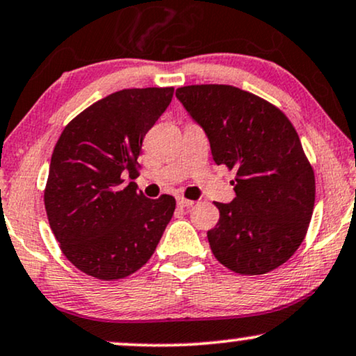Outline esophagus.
I'll return each mask as SVG.
<instances>
[{
    "instance_id": "1",
    "label": "esophagus",
    "mask_w": 356,
    "mask_h": 356,
    "mask_svg": "<svg viewBox=\"0 0 356 356\" xmlns=\"http://www.w3.org/2000/svg\"><path fill=\"white\" fill-rule=\"evenodd\" d=\"M193 200H188V198H184V197H177V205L181 208H191L193 205Z\"/></svg>"
}]
</instances>
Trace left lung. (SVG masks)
<instances>
[{
	"instance_id": "1",
	"label": "left lung",
	"mask_w": 356,
	"mask_h": 356,
	"mask_svg": "<svg viewBox=\"0 0 356 356\" xmlns=\"http://www.w3.org/2000/svg\"><path fill=\"white\" fill-rule=\"evenodd\" d=\"M210 140L215 163L234 170L236 197L207 233L218 262L239 275H264L286 262L306 238L316 177L300 136L280 108L227 84L175 91Z\"/></svg>"
}]
</instances>
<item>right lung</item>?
I'll return each mask as SVG.
<instances>
[{
	"instance_id": "right-lung-1",
	"label": "right lung",
	"mask_w": 356,
	"mask_h": 356,
	"mask_svg": "<svg viewBox=\"0 0 356 356\" xmlns=\"http://www.w3.org/2000/svg\"><path fill=\"white\" fill-rule=\"evenodd\" d=\"M174 88L122 89L76 115L56 141L44 192L45 211L66 259L97 280H120L154 254L175 210L125 184L140 175L145 135Z\"/></svg>"
}]
</instances>
